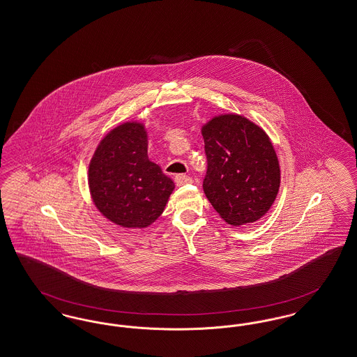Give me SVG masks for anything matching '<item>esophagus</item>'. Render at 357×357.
<instances>
[{
  "instance_id": "34e87169",
  "label": "esophagus",
  "mask_w": 357,
  "mask_h": 357,
  "mask_svg": "<svg viewBox=\"0 0 357 357\" xmlns=\"http://www.w3.org/2000/svg\"><path fill=\"white\" fill-rule=\"evenodd\" d=\"M191 182H192V178L185 175V174L175 175V183L178 185H187V183H191Z\"/></svg>"
}]
</instances>
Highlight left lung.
I'll list each match as a JSON object with an SVG mask.
<instances>
[{
  "label": "left lung",
  "mask_w": 357,
  "mask_h": 357,
  "mask_svg": "<svg viewBox=\"0 0 357 357\" xmlns=\"http://www.w3.org/2000/svg\"><path fill=\"white\" fill-rule=\"evenodd\" d=\"M207 172L203 190L232 226L252 223L278 195L280 169L267 134L241 115L216 116L202 128Z\"/></svg>",
  "instance_id": "8db88e82"
}]
</instances>
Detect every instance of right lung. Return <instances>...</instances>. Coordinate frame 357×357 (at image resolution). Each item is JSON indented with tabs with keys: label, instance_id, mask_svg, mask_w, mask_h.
<instances>
[{
	"label": "right lung",
	"instance_id": "right-lung-1",
	"mask_svg": "<svg viewBox=\"0 0 357 357\" xmlns=\"http://www.w3.org/2000/svg\"><path fill=\"white\" fill-rule=\"evenodd\" d=\"M91 197L102 214L123 227H147L163 213L174 182L147 157L139 123L114 128L89 167Z\"/></svg>",
	"mask_w": 357,
	"mask_h": 357
}]
</instances>
